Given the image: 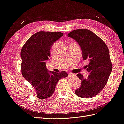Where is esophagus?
<instances>
[{
    "mask_svg": "<svg viewBox=\"0 0 124 124\" xmlns=\"http://www.w3.org/2000/svg\"><path fill=\"white\" fill-rule=\"evenodd\" d=\"M74 76V74H73V73H69L68 74V77H73V76Z\"/></svg>",
    "mask_w": 124,
    "mask_h": 124,
    "instance_id": "esophagus-1",
    "label": "esophagus"
}]
</instances>
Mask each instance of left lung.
I'll list each match as a JSON object with an SVG mask.
<instances>
[{
	"label": "left lung",
	"mask_w": 124,
	"mask_h": 124,
	"mask_svg": "<svg viewBox=\"0 0 124 124\" xmlns=\"http://www.w3.org/2000/svg\"><path fill=\"white\" fill-rule=\"evenodd\" d=\"M68 36L79 44L83 59L89 61L86 66L90 73L88 78H83L81 73L77 74L81 85L75 93L83 98L96 96L105 87L113 69L108 48L99 37L87 29L72 31Z\"/></svg>",
	"instance_id": "8db88e82"
}]
</instances>
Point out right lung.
I'll use <instances>...</instances> for the list:
<instances>
[{
    "label": "right lung",
    "instance_id": "obj_1",
    "mask_svg": "<svg viewBox=\"0 0 124 124\" xmlns=\"http://www.w3.org/2000/svg\"><path fill=\"white\" fill-rule=\"evenodd\" d=\"M63 35L61 32L39 31L31 36L22 48V75L34 87L40 99L50 98L59 80L68 76L65 71L57 73L48 71L45 65L46 61L50 60L52 46Z\"/></svg>",
    "mask_w": 124,
    "mask_h": 124
}]
</instances>
